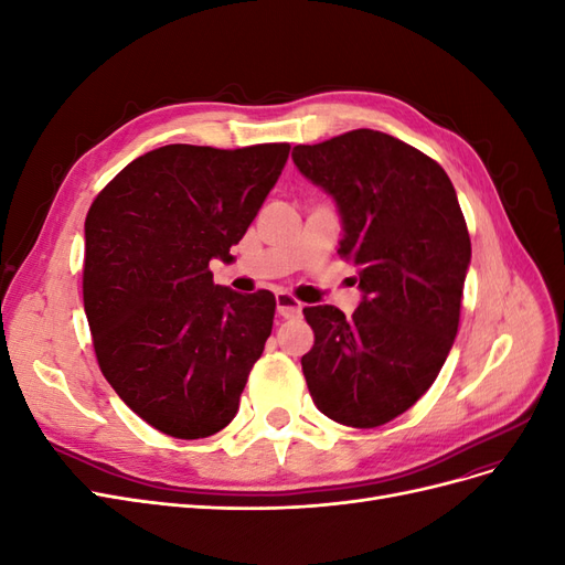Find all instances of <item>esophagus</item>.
<instances>
[{
  "mask_svg": "<svg viewBox=\"0 0 565 565\" xmlns=\"http://www.w3.org/2000/svg\"><path fill=\"white\" fill-rule=\"evenodd\" d=\"M276 306H278V313L282 318H297L301 313V303L289 292H278L276 295Z\"/></svg>",
  "mask_w": 565,
  "mask_h": 565,
  "instance_id": "1",
  "label": "esophagus"
}]
</instances>
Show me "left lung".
Wrapping results in <instances>:
<instances>
[{
  "label": "left lung",
  "mask_w": 565,
  "mask_h": 565,
  "mask_svg": "<svg viewBox=\"0 0 565 565\" xmlns=\"http://www.w3.org/2000/svg\"><path fill=\"white\" fill-rule=\"evenodd\" d=\"M299 172L337 202L339 256L358 268L353 316L309 306L301 358L322 415L374 429L413 407L446 363L459 328L471 241L452 181L422 150L374 129L297 146Z\"/></svg>",
  "instance_id": "obj_1"
}]
</instances>
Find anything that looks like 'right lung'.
<instances>
[{
    "label": "right lung",
    "instance_id": "1",
    "mask_svg": "<svg viewBox=\"0 0 565 565\" xmlns=\"http://www.w3.org/2000/svg\"><path fill=\"white\" fill-rule=\"evenodd\" d=\"M289 156L172 143L129 162L84 221V313L115 393L158 431L195 440L237 413L276 297L214 285Z\"/></svg>",
    "mask_w": 565,
    "mask_h": 565
}]
</instances>
